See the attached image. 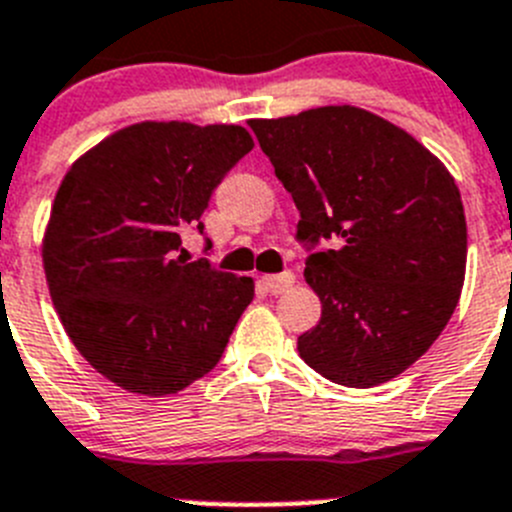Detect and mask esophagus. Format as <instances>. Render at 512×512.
Wrapping results in <instances>:
<instances>
[{
    "label": "esophagus",
    "mask_w": 512,
    "mask_h": 512,
    "mask_svg": "<svg viewBox=\"0 0 512 512\" xmlns=\"http://www.w3.org/2000/svg\"><path fill=\"white\" fill-rule=\"evenodd\" d=\"M260 283L265 285V290H270L273 296H278V293H285L290 285L296 283V275L290 273V270H285V273H280V275H262Z\"/></svg>",
    "instance_id": "obj_1"
}]
</instances>
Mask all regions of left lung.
<instances>
[{"label": "left lung", "mask_w": 512, "mask_h": 512, "mask_svg": "<svg viewBox=\"0 0 512 512\" xmlns=\"http://www.w3.org/2000/svg\"><path fill=\"white\" fill-rule=\"evenodd\" d=\"M301 211L313 252L303 278L321 319L298 354L326 380L372 388L439 339L462 296L467 222L446 165L398 124L349 104L250 119Z\"/></svg>", "instance_id": "left-lung-1"}]
</instances>
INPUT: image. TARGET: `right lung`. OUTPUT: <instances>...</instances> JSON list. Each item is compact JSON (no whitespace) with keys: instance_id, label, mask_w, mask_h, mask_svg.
Segmentation results:
<instances>
[{"instance_id":"right-lung-1","label":"right lung","mask_w":512,"mask_h":512,"mask_svg":"<svg viewBox=\"0 0 512 512\" xmlns=\"http://www.w3.org/2000/svg\"><path fill=\"white\" fill-rule=\"evenodd\" d=\"M252 147L239 124L137 122L63 176L43 234L50 298L73 347L117 388L163 398L222 359L255 283L188 262L181 232L204 229L211 191Z\"/></svg>"}]
</instances>
